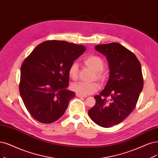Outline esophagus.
Returning a JSON list of instances; mask_svg holds the SVG:
<instances>
[{"label": "esophagus", "mask_w": 158, "mask_h": 158, "mask_svg": "<svg viewBox=\"0 0 158 158\" xmlns=\"http://www.w3.org/2000/svg\"><path fill=\"white\" fill-rule=\"evenodd\" d=\"M76 96L77 97H79V98H86L87 97V96H84V95H81V94H76Z\"/></svg>", "instance_id": "esophagus-1"}]
</instances>
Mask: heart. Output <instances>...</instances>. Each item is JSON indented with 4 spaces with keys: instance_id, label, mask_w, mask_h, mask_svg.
<instances>
[{
    "instance_id": "1",
    "label": "heart",
    "mask_w": 158,
    "mask_h": 158,
    "mask_svg": "<svg viewBox=\"0 0 158 158\" xmlns=\"http://www.w3.org/2000/svg\"><path fill=\"white\" fill-rule=\"evenodd\" d=\"M83 62L85 65L94 71V79L103 83L106 81L107 75L103 71L105 62L103 59L96 55H90L84 58ZM68 75L69 77L73 80H76L79 75V64L77 62H73L70 64L68 68ZM72 89L77 94L81 95H90L98 92L100 89V85L97 82L85 83L76 82L72 84Z\"/></svg>"
}]
</instances>
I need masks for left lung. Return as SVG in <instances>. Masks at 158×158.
Here are the masks:
<instances>
[{
  "mask_svg": "<svg viewBox=\"0 0 158 158\" xmlns=\"http://www.w3.org/2000/svg\"><path fill=\"white\" fill-rule=\"evenodd\" d=\"M107 57L110 69L106 88L95 96L89 116L96 124L110 127L124 120L135 107L143 88L141 65L137 56L118 43L95 46Z\"/></svg>",
  "mask_w": 158,
  "mask_h": 158,
  "instance_id": "left-lung-1",
  "label": "left lung"
}]
</instances>
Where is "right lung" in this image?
Segmentation results:
<instances>
[{"mask_svg":"<svg viewBox=\"0 0 158 158\" xmlns=\"http://www.w3.org/2000/svg\"><path fill=\"white\" fill-rule=\"evenodd\" d=\"M86 50L82 45L49 40L39 44L21 67L19 92L34 118L50 124L60 118L73 98L67 89L70 64Z\"/></svg>","mask_w":158,"mask_h":158,"instance_id":"1","label":"right lung"}]
</instances>
